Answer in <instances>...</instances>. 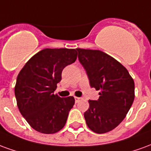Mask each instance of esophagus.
Listing matches in <instances>:
<instances>
[{"mask_svg":"<svg viewBox=\"0 0 151 151\" xmlns=\"http://www.w3.org/2000/svg\"><path fill=\"white\" fill-rule=\"evenodd\" d=\"M82 98H79V97H75V102L76 103H78L79 100L81 99Z\"/></svg>","mask_w":151,"mask_h":151,"instance_id":"1","label":"esophagus"}]
</instances>
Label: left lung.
Here are the masks:
<instances>
[{
	"mask_svg": "<svg viewBox=\"0 0 151 151\" xmlns=\"http://www.w3.org/2000/svg\"><path fill=\"white\" fill-rule=\"evenodd\" d=\"M78 59L91 87L99 91L98 100H89L86 123L96 133L110 132L120 124L135 97L134 82L118 60L99 50L77 48Z\"/></svg>",
	"mask_w": 151,
	"mask_h": 151,
	"instance_id": "8db88e82",
	"label": "left lung"
}]
</instances>
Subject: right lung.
Segmentation results:
<instances>
[{"mask_svg": "<svg viewBox=\"0 0 151 151\" xmlns=\"http://www.w3.org/2000/svg\"><path fill=\"white\" fill-rule=\"evenodd\" d=\"M77 56L76 49L45 48L32 56L18 73L14 87L18 108L40 133H57L65 124L75 99L60 98L54 91L63 69L74 62Z\"/></svg>", "mask_w": 151, "mask_h": 151, "instance_id": "add662e5", "label": "right lung"}]
</instances>
